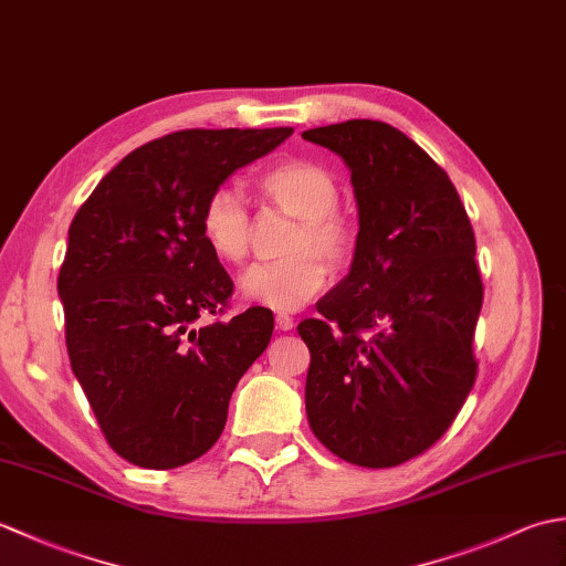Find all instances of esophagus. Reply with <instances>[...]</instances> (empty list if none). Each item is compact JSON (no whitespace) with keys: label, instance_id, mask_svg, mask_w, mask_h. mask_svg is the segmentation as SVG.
Wrapping results in <instances>:
<instances>
[{"label":"esophagus","instance_id":"1","mask_svg":"<svg viewBox=\"0 0 566 566\" xmlns=\"http://www.w3.org/2000/svg\"><path fill=\"white\" fill-rule=\"evenodd\" d=\"M274 323H276V328H280V331H292L294 328V318L286 316V314H276Z\"/></svg>","mask_w":566,"mask_h":566}]
</instances>
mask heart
<instances>
[{
	"label": "heart",
	"instance_id": "1",
	"mask_svg": "<svg viewBox=\"0 0 566 566\" xmlns=\"http://www.w3.org/2000/svg\"><path fill=\"white\" fill-rule=\"evenodd\" d=\"M264 197L294 216L296 228L286 255L258 262L240 276V294L258 306L294 311L328 282V268L340 270L355 252V228L338 207V179L314 160H286L258 179ZM201 235L216 258L240 262L250 250V213L231 187H216L201 207Z\"/></svg>",
	"mask_w": 566,
	"mask_h": 566
}]
</instances>
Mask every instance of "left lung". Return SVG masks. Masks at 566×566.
I'll return each mask as SVG.
<instances>
[{"label":"left lung","mask_w":566,"mask_h":566,"mask_svg":"<svg viewBox=\"0 0 566 566\" xmlns=\"http://www.w3.org/2000/svg\"><path fill=\"white\" fill-rule=\"evenodd\" d=\"M340 155L357 201L350 274L298 323L306 416L340 460L396 467L426 452L474 387L484 286L474 231L448 172L389 124L304 130Z\"/></svg>","instance_id":"8db88e82"}]
</instances>
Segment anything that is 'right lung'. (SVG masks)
Masks as SVG:
<instances>
[{
  "label": "right lung",
  "instance_id": "right-lung-1",
  "mask_svg": "<svg viewBox=\"0 0 566 566\" xmlns=\"http://www.w3.org/2000/svg\"><path fill=\"white\" fill-rule=\"evenodd\" d=\"M294 128L179 130L128 153L82 203L57 274L70 367L106 442L175 469L213 448L238 379L264 353L272 311L203 326L233 282L201 235V207Z\"/></svg>",
  "mask_w": 566,
  "mask_h": 566
}]
</instances>
